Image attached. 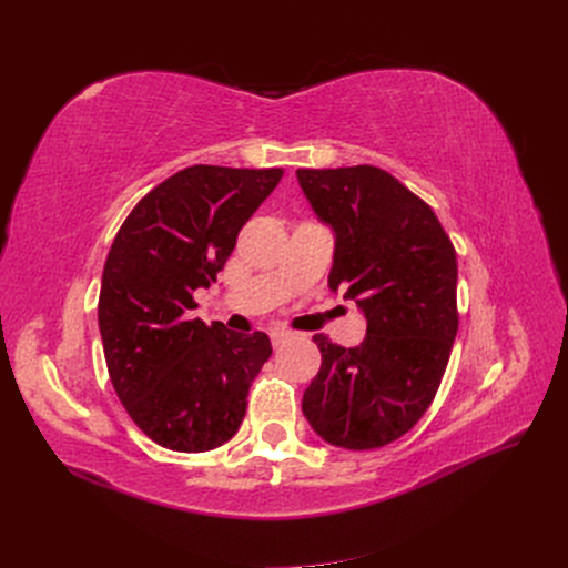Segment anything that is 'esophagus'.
<instances>
[{"instance_id": "obj_1", "label": "esophagus", "mask_w": 568, "mask_h": 568, "mask_svg": "<svg viewBox=\"0 0 568 568\" xmlns=\"http://www.w3.org/2000/svg\"><path fill=\"white\" fill-rule=\"evenodd\" d=\"M270 338H272V346H282V343H286L288 338H294V332H288V329H272L270 332Z\"/></svg>"}]
</instances>
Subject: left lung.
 Listing matches in <instances>:
<instances>
[{"instance_id":"8db88e82","label":"left lung","mask_w":568,"mask_h":568,"mask_svg":"<svg viewBox=\"0 0 568 568\" xmlns=\"http://www.w3.org/2000/svg\"><path fill=\"white\" fill-rule=\"evenodd\" d=\"M296 178L336 236L329 288L367 320L357 348L313 336L322 365L303 415L338 448H382L422 419L448 367L457 255L436 213L382 168H301Z\"/></svg>"}]
</instances>
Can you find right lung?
Listing matches in <instances>:
<instances>
[{
	"label": "right lung",
	"instance_id": "add662e5",
	"mask_svg": "<svg viewBox=\"0 0 568 568\" xmlns=\"http://www.w3.org/2000/svg\"><path fill=\"white\" fill-rule=\"evenodd\" d=\"M284 175L192 165L134 205L109 251L99 294L106 367L132 422L168 450L205 453L242 426L251 382L272 355L263 332L192 320L239 230Z\"/></svg>",
	"mask_w": 568,
	"mask_h": 568
}]
</instances>
